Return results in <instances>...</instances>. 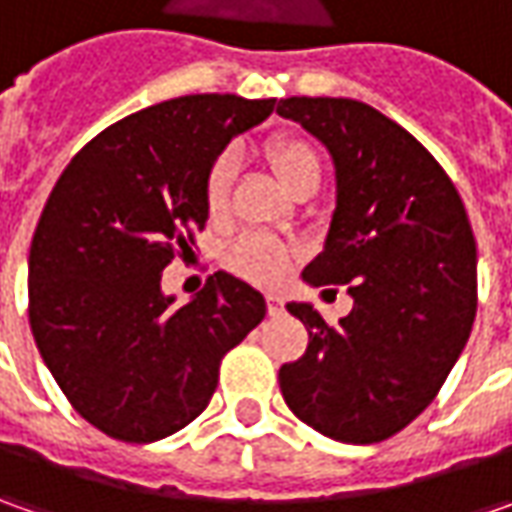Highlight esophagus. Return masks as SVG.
Masks as SVG:
<instances>
[{
	"instance_id": "34e87169",
	"label": "esophagus",
	"mask_w": 512,
	"mask_h": 512,
	"mask_svg": "<svg viewBox=\"0 0 512 512\" xmlns=\"http://www.w3.org/2000/svg\"><path fill=\"white\" fill-rule=\"evenodd\" d=\"M282 307H285L282 296H276V293H267V310H270V313H282Z\"/></svg>"
}]
</instances>
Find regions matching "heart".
I'll list each match as a JSON object with an SVG mask.
<instances>
[{
    "label": "heart",
    "instance_id": "obj_1",
    "mask_svg": "<svg viewBox=\"0 0 512 512\" xmlns=\"http://www.w3.org/2000/svg\"><path fill=\"white\" fill-rule=\"evenodd\" d=\"M267 159L276 170V176L282 179V185L290 190L305 173L310 170H322L316 150L310 148L302 139H273L267 145ZM236 179V153L222 150L205 176V202L213 213H219L230 199V187ZM227 267L239 276H245L250 282L270 285L279 282L290 267V253L285 245H279L276 239H270L265 233H247L239 242L227 247L225 253Z\"/></svg>",
    "mask_w": 512,
    "mask_h": 512
}]
</instances>
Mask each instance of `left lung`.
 I'll use <instances>...</instances> for the list:
<instances>
[{
	"label": "left lung",
	"mask_w": 512,
	"mask_h": 512,
	"mask_svg": "<svg viewBox=\"0 0 512 512\" xmlns=\"http://www.w3.org/2000/svg\"><path fill=\"white\" fill-rule=\"evenodd\" d=\"M333 159L336 207L307 285H347L353 310L330 327L307 302L302 359L282 364L287 407L327 439H390L436 399L476 319V239L442 165L393 119L356 99L290 96Z\"/></svg>",
	"instance_id": "obj_1"
}]
</instances>
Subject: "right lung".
Instances as JSON below:
<instances>
[{
	"mask_svg": "<svg viewBox=\"0 0 512 512\" xmlns=\"http://www.w3.org/2000/svg\"><path fill=\"white\" fill-rule=\"evenodd\" d=\"M276 99L196 93L159 102L79 150L30 242V330L73 410L110 439L159 442L210 402L230 347L265 319L225 270L187 305L162 270L207 222L205 176Z\"/></svg>",
	"mask_w": 512,
	"mask_h": 512,
	"instance_id": "obj_1",
	"label": "right lung"
}]
</instances>
